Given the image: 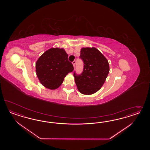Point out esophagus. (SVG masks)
<instances>
[{"label":"esophagus","mask_w":150,"mask_h":150,"mask_svg":"<svg viewBox=\"0 0 150 150\" xmlns=\"http://www.w3.org/2000/svg\"><path fill=\"white\" fill-rule=\"evenodd\" d=\"M73 66H74V67L75 68V64H76V61H74V62H73Z\"/></svg>","instance_id":"34e87169"}]
</instances>
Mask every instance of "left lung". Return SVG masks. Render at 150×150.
Masks as SVG:
<instances>
[{"label": "left lung", "instance_id": "1", "mask_svg": "<svg viewBox=\"0 0 150 150\" xmlns=\"http://www.w3.org/2000/svg\"><path fill=\"white\" fill-rule=\"evenodd\" d=\"M80 58L83 62L80 75L74 73L77 89L83 95H91L98 91L104 84L109 71L107 59L95 47L82 48Z\"/></svg>", "mask_w": 150, "mask_h": 150}]
</instances>
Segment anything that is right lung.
I'll use <instances>...</instances> for the list:
<instances>
[{"mask_svg":"<svg viewBox=\"0 0 150 150\" xmlns=\"http://www.w3.org/2000/svg\"><path fill=\"white\" fill-rule=\"evenodd\" d=\"M74 70L68 55L63 48H52L45 51L36 63V71L41 84L55 90L63 83L64 77Z\"/></svg>","mask_w":150,"mask_h":150,"instance_id":"obj_1","label":"right lung"}]
</instances>
